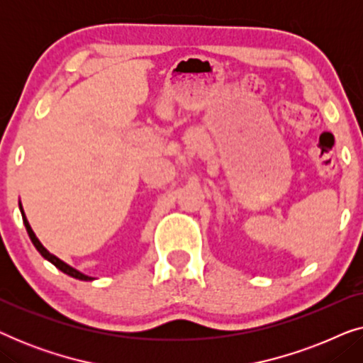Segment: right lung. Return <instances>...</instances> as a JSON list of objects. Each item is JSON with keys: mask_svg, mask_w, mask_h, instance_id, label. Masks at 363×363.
Returning a JSON list of instances; mask_svg holds the SVG:
<instances>
[{"mask_svg": "<svg viewBox=\"0 0 363 363\" xmlns=\"http://www.w3.org/2000/svg\"><path fill=\"white\" fill-rule=\"evenodd\" d=\"M19 210H21L23 223H24V226H26L28 235H29V238H31L33 245L36 246V250H38L39 252H41V256L44 257V259H48L49 262H52V264L56 266L57 269H61L62 272H66L67 276L76 277V279H81V281H92V277H89V276H86V274H82V272H79L77 269H74V267H71L69 264H66V262H64V261L59 259V257H56L54 255H51V252H49V251L46 250V247H44V246L41 245V241L38 240L36 235H34V231L31 230V226H29V223H28V220H26V216H24V211H23V208H21V203H19Z\"/></svg>", "mask_w": 363, "mask_h": 363, "instance_id": "obj_1", "label": "right lung"}]
</instances>
